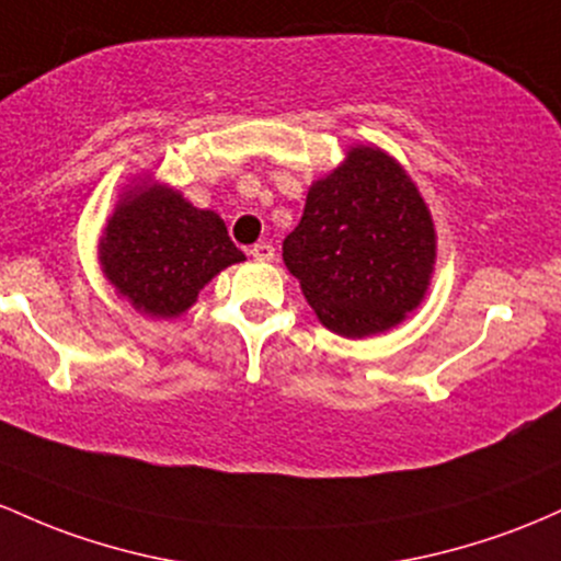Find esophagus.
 I'll return each instance as SVG.
<instances>
[{
  "label": "esophagus",
  "mask_w": 561,
  "mask_h": 561,
  "mask_svg": "<svg viewBox=\"0 0 561 561\" xmlns=\"http://www.w3.org/2000/svg\"><path fill=\"white\" fill-rule=\"evenodd\" d=\"M249 254L254 256L256 262H273V260H275V249H273V243H254V247H251Z\"/></svg>",
  "instance_id": "obj_1"
}]
</instances>
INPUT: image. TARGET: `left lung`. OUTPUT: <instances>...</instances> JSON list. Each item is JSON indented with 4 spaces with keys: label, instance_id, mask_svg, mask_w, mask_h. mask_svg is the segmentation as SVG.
Here are the masks:
<instances>
[{
    "label": "left lung",
    "instance_id": "obj_1",
    "mask_svg": "<svg viewBox=\"0 0 561 561\" xmlns=\"http://www.w3.org/2000/svg\"><path fill=\"white\" fill-rule=\"evenodd\" d=\"M283 262L325 329L350 339L381 333L416 310L430 286V209L398 161L360 145L310 187Z\"/></svg>",
    "mask_w": 561,
    "mask_h": 561
}]
</instances>
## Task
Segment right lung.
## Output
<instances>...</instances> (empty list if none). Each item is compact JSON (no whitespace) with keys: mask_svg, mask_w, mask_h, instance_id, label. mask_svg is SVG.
<instances>
[{"mask_svg":"<svg viewBox=\"0 0 561 561\" xmlns=\"http://www.w3.org/2000/svg\"><path fill=\"white\" fill-rule=\"evenodd\" d=\"M243 260L217 214L161 185L129 191L100 241L103 273L135 310L153 318L185 312L219 270Z\"/></svg>","mask_w":561,"mask_h":561,"instance_id":"1","label":"right lung"}]
</instances>
